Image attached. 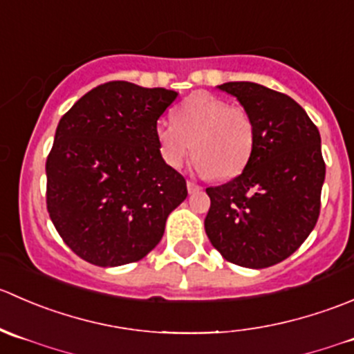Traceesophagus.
<instances>
[{
    "label": "esophagus",
    "instance_id": "esophagus-1",
    "mask_svg": "<svg viewBox=\"0 0 354 354\" xmlns=\"http://www.w3.org/2000/svg\"><path fill=\"white\" fill-rule=\"evenodd\" d=\"M201 185H198V184H194V182H187V191H189V194H194V192H199L201 191Z\"/></svg>",
    "mask_w": 354,
    "mask_h": 354
}]
</instances>
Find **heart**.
Returning a JSON list of instances; mask_svg holds the SVG:
<instances>
[{
  "instance_id": "obj_1",
  "label": "heart",
  "mask_w": 354,
  "mask_h": 354,
  "mask_svg": "<svg viewBox=\"0 0 354 354\" xmlns=\"http://www.w3.org/2000/svg\"><path fill=\"white\" fill-rule=\"evenodd\" d=\"M163 162L180 169L194 149V170L218 180L239 176L253 153L254 127L250 113L209 93H194L174 111V124L156 125Z\"/></svg>"
}]
</instances>
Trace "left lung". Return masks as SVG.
<instances>
[{
	"instance_id": "8db88e82",
	"label": "left lung",
	"mask_w": 354,
	"mask_h": 354,
	"mask_svg": "<svg viewBox=\"0 0 354 354\" xmlns=\"http://www.w3.org/2000/svg\"><path fill=\"white\" fill-rule=\"evenodd\" d=\"M250 113L253 153L241 176L208 187L205 230L230 263L267 268L304 243L325 180L320 132L292 97L254 82L216 86Z\"/></svg>"
}]
</instances>
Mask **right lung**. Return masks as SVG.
I'll return each mask as SVG.
<instances>
[{
	"label": "right lung",
	"mask_w": 354,
	"mask_h": 354,
	"mask_svg": "<svg viewBox=\"0 0 354 354\" xmlns=\"http://www.w3.org/2000/svg\"><path fill=\"white\" fill-rule=\"evenodd\" d=\"M178 93L113 80L84 94L59 120L46 162L50 218L66 246L97 267L145 258L185 178L163 162L156 122Z\"/></svg>",
	"instance_id": "obj_1"
}]
</instances>
